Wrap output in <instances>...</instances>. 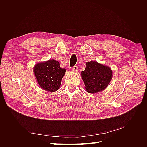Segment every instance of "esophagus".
Instances as JSON below:
<instances>
[{
  "mask_svg": "<svg viewBox=\"0 0 147 147\" xmlns=\"http://www.w3.org/2000/svg\"><path fill=\"white\" fill-rule=\"evenodd\" d=\"M72 71H74V72H77V70H78V67L77 65L74 66L72 69Z\"/></svg>",
  "mask_w": 147,
  "mask_h": 147,
  "instance_id": "1",
  "label": "esophagus"
}]
</instances>
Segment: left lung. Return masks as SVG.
<instances>
[{"mask_svg":"<svg viewBox=\"0 0 147 147\" xmlns=\"http://www.w3.org/2000/svg\"><path fill=\"white\" fill-rule=\"evenodd\" d=\"M112 74L107 65L94 61L87 62L85 70L81 72L86 91L94 94L104 90L112 78Z\"/></svg>","mask_w":147,"mask_h":147,"instance_id":"left-lung-1","label":"left lung"}]
</instances>
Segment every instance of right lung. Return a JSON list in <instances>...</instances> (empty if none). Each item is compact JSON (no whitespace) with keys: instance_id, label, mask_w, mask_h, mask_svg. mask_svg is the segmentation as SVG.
<instances>
[{"instance_id":"add662e5","label":"right lung","mask_w":147,"mask_h":147,"mask_svg":"<svg viewBox=\"0 0 147 147\" xmlns=\"http://www.w3.org/2000/svg\"><path fill=\"white\" fill-rule=\"evenodd\" d=\"M33 72L40 87L53 92L59 89L66 69L61 67L57 61L50 59L37 63L34 67Z\"/></svg>"}]
</instances>
